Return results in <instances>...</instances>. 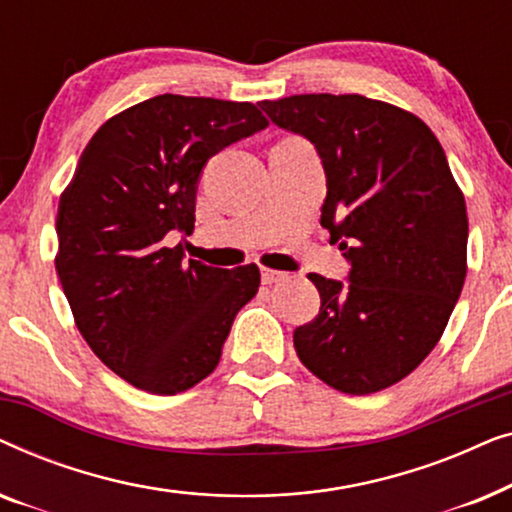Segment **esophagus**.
Instances as JSON below:
<instances>
[{"mask_svg": "<svg viewBox=\"0 0 512 512\" xmlns=\"http://www.w3.org/2000/svg\"><path fill=\"white\" fill-rule=\"evenodd\" d=\"M261 279H263V284H277V282H282V279H286V272L272 270V268H263L261 270Z\"/></svg>", "mask_w": 512, "mask_h": 512, "instance_id": "34e87169", "label": "esophagus"}]
</instances>
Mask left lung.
<instances>
[{"label":"left lung","mask_w":512,"mask_h":512,"mask_svg":"<svg viewBox=\"0 0 512 512\" xmlns=\"http://www.w3.org/2000/svg\"><path fill=\"white\" fill-rule=\"evenodd\" d=\"M279 128L317 146L321 226L352 263L349 284L307 275L319 314L298 326L303 366L342 394H375L438 345L466 279V200L429 125L363 95L263 100Z\"/></svg>","instance_id":"obj_1"}]
</instances>
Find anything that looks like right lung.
Here are the masks:
<instances>
[{"mask_svg": "<svg viewBox=\"0 0 512 512\" xmlns=\"http://www.w3.org/2000/svg\"><path fill=\"white\" fill-rule=\"evenodd\" d=\"M268 128L251 102L156 95L90 137L58 205V270L74 324L132 387L174 396L219 366L235 314L256 296L254 263L221 270L165 247L191 233L202 167Z\"/></svg>", "mask_w": 512, "mask_h": 512, "instance_id": "right-lung-1", "label": "right lung"}]
</instances>
